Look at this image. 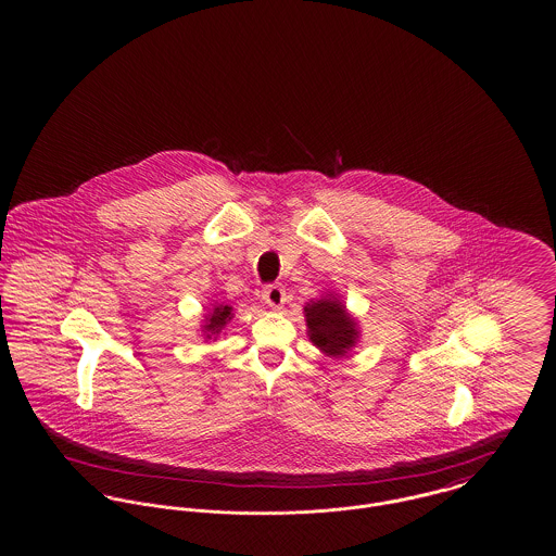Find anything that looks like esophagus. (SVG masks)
<instances>
[{
	"mask_svg": "<svg viewBox=\"0 0 556 556\" xmlns=\"http://www.w3.org/2000/svg\"><path fill=\"white\" fill-rule=\"evenodd\" d=\"M263 300L270 308H281L288 302V293L281 286H266L263 290Z\"/></svg>",
	"mask_w": 556,
	"mask_h": 556,
	"instance_id": "1",
	"label": "esophagus"
}]
</instances>
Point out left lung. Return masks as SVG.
I'll return each instance as SVG.
<instances>
[{
  "mask_svg": "<svg viewBox=\"0 0 556 556\" xmlns=\"http://www.w3.org/2000/svg\"><path fill=\"white\" fill-rule=\"evenodd\" d=\"M311 342L327 356H345L358 342V325L348 315L344 302L336 293L320 295L304 306Z\"/></svg>",
  "mask_w": 556,
  "mask_h": 556,
  "instance_id": "left-lung-1",
  "label": "left lung"
}]
</instances>
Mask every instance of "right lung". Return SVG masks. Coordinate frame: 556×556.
<instances>
[{
    "instance_id": "add662e5",
    "label": "right lung",
    "mask_w": 556,
    "mask_h": 556,
    "mask_svg": "<svg viewBox=\"0 0 556 556\" xmlns=\"http://www.w3.org/2000/svg\"><path fill=\"white\" fill-rule=\"evenodd\" d=\"M231 306L229 304H214L211 308V313L204 317V325H202V333L206 340H216L218 333L225 329V325L231 320Z\"/></svg>"
}]
</instances>
